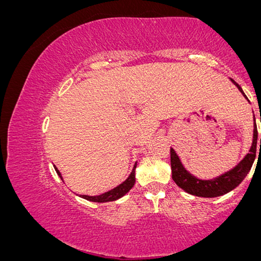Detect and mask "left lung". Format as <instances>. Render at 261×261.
<instances>
[{
  "mask_svg": "<svg viewBox=\"0 0 261 261\" xmlns=\"http://www.w3.org/2000/svg\"><path fill=\"white\" fill-rule=\"evenodd\" d=\"M232 82L236 84L238 89H239L242 92V94L245 95L244 91H242V89L239 86V84H237L233 79ZM256 141H258V130H256V125L254 123L253 144H252L251 150H249V153H247V155L245 156V159L242 160L236 168H233L232 170L227 171L226 174L219 176V177H216L214 179H209V181H202V179H199L194 177L193 175H190L189 172L183 168L182 163L179 162V159L178 156L176 155L175 150L170 149L172 179H174L175 183L179 187V188L186 190L187 193L193 194V195L202 196V197H216V196L223 195V194L230 192V190H233L236 187L239 186L242 182V179L246 177V175L248 174V171L251 170L253 162H254L255 160ZM260 149H261V138H260Z\"/></svg>",
  "mask_w": 261,
  "mask_h": 261,
  "instance_id": "1",
  "label": "left lung"
}]
</instances>
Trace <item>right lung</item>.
<instances>
[{
  "mask_svg": "<svg viewBox=\"0 0 261 261\" xmlns=\"http://www.w3.org/2000/svg\"><path fill=\"white\" fill-rule=\"evenodd\" d=\"M54 168H56V167H54ZM135 169H136V167H134L130 176L125 179V181L122 183V185H119L118 187H116V188L111 189V190H110V192L104 193V194H101V195H98V196L82 195V197H84V199H86V200H89V201H93V202H108V201H115L117 199H119V197H122V196L125 195V194L129 192V190L132 188V187H134L135 182H136ZM56 171L58 172V175L61 177V174H60V172H59L58 168H56Z\"/></svg>",
  "mask_w": 261,
  "mask_h": 261,
  "instance_id": "1",
  "label": "right lung"
}]
</instances>
